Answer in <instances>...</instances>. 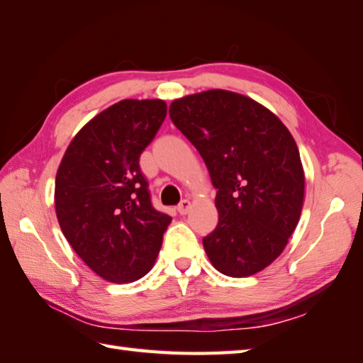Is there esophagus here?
<instances>
[{"instance_id": "34e87169", "label": "esophagus", "mask_w": 363, "mask_h": 363, "mask_svg": "<svg viewBox=\"0 0 363 363\" xmlns=\"http://www.w3.org/2000/svg\"><path fill=\"white\" fill-rule=\"evenodd\" d=\"M189 209H191V202H189V200H183V202H180V205L177 206V211H179L182 216L188 214Z\"/></svg>"}]
</instances>
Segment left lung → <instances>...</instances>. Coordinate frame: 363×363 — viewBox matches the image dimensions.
I'll list each match as a JSON object with an SVG mask.
<instances>
[{
	"label": "left lung",
	"mask_w": 363,
	"mask_h": 363,
	"mask_svg": "<svg viewBox=\"0 0 363 363\" xmlns=\"http://www.w3.org/2000/svg\"><path fill=\"white\" fill-rule=\"evenodd\" d=\"M169 115L202 155L217 189L219 223L203 238L214 269L245 278L269 267L286 248L304 202L292 133L262 104L219 88L172 101Z\"/></svg>",
	"instance_id": "left-lung-1"
}]
</instances>
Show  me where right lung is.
<instances>
[{
	"label": "right lung",
	"instance_id": "right-lung-1",
	"mask_svg": "<svg viewBox=\"0 0 363 363\" xmlns=\"http://www.w3.org/2000/svg\"><path fill=\"white\" fill-rule=\"evenodd\" d=\"M163 99H123L80 128L55 175V214L96 275L123 284L154 267L171 217L152 206L140 155L163 124Z\"/></svg>",
	"mask_w": 363,
	"mask_h": 363
}]
</instances>
